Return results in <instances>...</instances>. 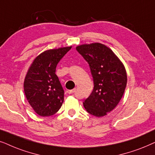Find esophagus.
<instances>
[{"mask_svg":"<svg viewBox=\"0 0 155 155\" xmlns=\"http://www.w3.org/2000/svg\"><path fill=\"white\" fill-rule=\"evenodd\" d=\"M76 92V88H74V89H72V90H68V91H67V93H68V94H75Z\"/></svg>","mask_w":155,"mask_h":155,"instance_id":"34e87169","label":"esophagus"}]
</instances>
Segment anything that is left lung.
<instances>
[{"label":"left lung","mask_w":155,"mask_h":155,"mask_svg":"<svg viewBox=\"0 0 155 155\" xmlns=\"http://www.w3.org/2000/svg\"><path fill=\"white\" fill-rule=\"evenodd\" d=\"M87 61L94 87L83 102L86 111L103 117L112 111L122 98L127 85L125 68L115 54L105 45L95 42L76 47Z\"/></svg>","instance_id":"left-lung-1"}]
</instances>
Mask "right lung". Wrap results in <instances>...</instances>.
<instances>
[{
    "label": "right lung",
    "mask_w": 155,
    "mask_h": 155,
    "mask_svg": "<svg viewBox=\"0 0 155 155\" xmlns=\"http://www.w3.org/2000/svg\"><path fill=\"white\" fill-rule=\"evenodd\" d=\"M71 48L64 47L43 51L29 67L24 81L25 94L40 116L55 114L62 106L64 92L55 71L57 64Z\"/></svg>",
    "instance_id": "obj_1"
}]
</instances>
